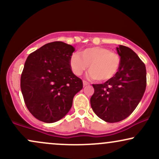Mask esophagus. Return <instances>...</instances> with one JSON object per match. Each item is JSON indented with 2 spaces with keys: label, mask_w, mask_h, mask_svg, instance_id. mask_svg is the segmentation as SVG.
<instances>
[{
  "label": "esophagus",
  "mask_w": 159,
  "mask_h": 159,
  "mask_svg": "<svg viewBox=\"0 0 159 159\" xmlns=\"http://www.w3.org/2000/svg\"><path fill=\"white\" fill-rule=\"evenodd\" d=\"M89 84H90V83H89V82H87V81H83L84 87H85V86H87V85H89Z\"/></svg>",
  "instance_id": "esophagus-1"
}]
</instances>
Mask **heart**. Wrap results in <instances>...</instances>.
I'll return each instance as SVG.
<instances>
[{"label": "heart", "instance_id": "b5f03b06", "mask_svg": "<svg viewBox=\"0 0 159 159\" xmlns=\"http://www.w3.org/2000/svg\"><path fill=\"white\" fill-rule=\"evenodd\" d=\"M120 56L105 47H92L74 53L69 59V66L75 75H81L88 67L90 76L98 81L112 78L120 66Z\"/></svg>", "mask_w": 159, "mask_h": 159}]
</instances>
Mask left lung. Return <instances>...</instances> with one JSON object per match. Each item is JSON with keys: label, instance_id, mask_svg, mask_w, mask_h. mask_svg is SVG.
Instances as JSON below:
<instances>
[{"label": "left lung", "instance_id": "8db88e82", "mask_svg": "<svg viewBox=\"0 0 159 159\" xmlns=\"http://www.w3.org/2000/svg\"><path fill=\"white\" fill-rule=\"evenodd\" d=\"M120 56L118 72L103 84H93L90 98L93 111L107 123H117L128 117L143 97L147 86V71L143 62L129 47L116 48Z\"/></svg>", "mask_w": 159, "mask_h": 159}]
</instances>
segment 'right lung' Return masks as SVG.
<instances>
[{"label": "right lung", "mask_w": 159, "mask_h": 159, "mask_svg": "<svg viewBox=\"0 0 159 159\" xmlns=\"http://www.w3.org/2000/svg\"><path fill=\"white\" fill-rule=\"evenodd\" d=\"M75 48L63 42L47 43L27 57L21 75L25 105L34 117L54 123L72 107L75 95L83 88L69 59Z\"/></svg>", "instance_id": "obj_1"}]
</instances>
